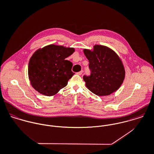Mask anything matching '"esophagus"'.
<instances>
[{
  "mask_svg": "<svg viewBox=\"0 0 154 154\" xmlns=\"http://www.w3.org/2000/svg\"><path fill=\"white\" fill-rule=\"evenodd\" d=\"M82 73H83V71H82V70H81L80 72H77V73H76V74H77V75H81L82 74Z\"/></svg>",
  "mask_w": 154,
  "mask_h": 154,
  "instance_id": "1",
  "label": "esophagus"
}]
</instances>
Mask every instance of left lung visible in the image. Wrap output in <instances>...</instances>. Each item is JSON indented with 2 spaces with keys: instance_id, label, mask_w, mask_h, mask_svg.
<instances>
[{
  "instance_id": "obj_1",
  "label": "left lung",
  "mask_w": 154,
  "mask_h": 154,
  "mask_svg": "<svg viewBox=\"0 0 154 154\" xmlns=\"http://www.w3.org/2000/svg\"><path fill=\"white\" fill-rule=\"evenodd\" d=\"M89 61L91 75H84L88 89L99 96H108L121 87L125 78V69L117 54L107 47L96 45L93 50H84Z\"/></svg>"
}]
</instances>
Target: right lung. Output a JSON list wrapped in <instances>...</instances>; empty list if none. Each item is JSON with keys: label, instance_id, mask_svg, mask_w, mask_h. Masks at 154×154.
I'll use <instances>...</instances> for the list:
<instances>
[{"label": "right lung", "instance_id": "right-lung-1", "mask_svg": "<svg viewBox=\"0 0 154 154\" xmlns=\"http://www.w3.org/2000/svg\"><path fill=\"white\" fill-rule=\"evenodd\" d=\"M75 52L73 48L49 45L35 52L28 67L31 85L39 93L52 96L67 85L75 74L73 64L66 58Z\"/></svg>", "mask_w": 154, "mask_h": 154}]
</instances>
